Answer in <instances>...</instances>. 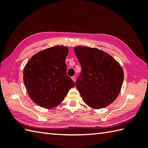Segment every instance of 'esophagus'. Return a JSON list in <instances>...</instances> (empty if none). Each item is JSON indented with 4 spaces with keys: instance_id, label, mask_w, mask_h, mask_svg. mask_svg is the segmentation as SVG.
<instances>
[{
    "instance_id": "obj_1",
    "label": "esophagus",
    "mask_w": 148,
    "mask_h": 148,
    "mask_svg": "<svg viewBox=\"0 0 148 148\" xmlns=\"http://www.w3.org/2000/svg\"><path fill=\"white\" fill-rule=\"evenodd\" d=\"M71 78H72V79L74 81V82H75V80H76V77H75V76H72Z\"/></svg>"
}]
</instances>
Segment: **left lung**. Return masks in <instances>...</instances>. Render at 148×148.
Instances as JSON below:
<instances>
[{
    "mask_svg": "<svg viewBox=\"0 0 148 148\" xmlns=\"http://www.w3.org/2000/svg\"><path fill=\"white\" fill-rule=\"evenodd\" d=\"M74 50L81 66L76 85L84 102L95 109L108 106L120 93L122 67L112 56L97 48L78 46Z\"/></svg>",
    "mask_w": 148,
    "mask_h": 148,
    "instance_id": "obj_1",
    "label": "left lung"
}]
</instances>
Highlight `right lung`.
Wrapping results in <instances>:
<instances>
[{
    "instance_id": "add662e5",
    "label": "right lung",
    "mask_w": 148,
    "mask_h": 148,
    "mask_svg": "<svg viewBox=\"0 0 148 148\" xmlns=\"http://www.w3.org/2000/svg\"><path fill=\"white\" fill-rule=\"evenodd\" d=\"M67 46H55L31 57L23 69V81L30 99L37 105L51 109L59 105L74 86L67 75Z\"/></svg>"
}]
</instances>
